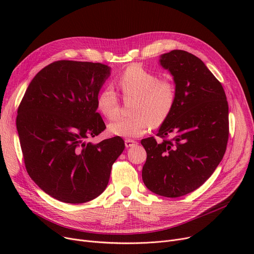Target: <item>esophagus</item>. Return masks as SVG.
<instances>
[{
	"label": "esophagus",
	"instance_id": "esophagus-1",
	"mask_svg": "<svg viewBox=\"0 0 254 254\" xmlns=\"http://www.w3.org/2000/svg\"><path fill=\"white\" fill-rule=\"evenodd\" d=\"M125 144H126V147L128 148V147H132V146L137 145V142L134 141V140H131V139H127L125 141Z\"/></svg>",
	"mask_w": 254,
	"mask_h": 254
}]
</instances>
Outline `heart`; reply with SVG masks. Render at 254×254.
<instances>
[{"mask_svg": "<svg viewBox=\"0 0 254 254\" xmlns=\"http://www.w3.org/2000/svg\"><path fill=\"white\" fill-rule=\"evenodd\" d=\"M125 101H130L129 114L109 125L112 135L123 138H135L144 135L151 126L161 127L172 114L177 100L175 83L169 79H159L157 75L132 64L116 77ZM98 110L107 119H115L120 110V103L111 86L103 87L97 95Z\"/></svg>", "mask_w": 254, "mask_h": 254, "instance_id": "b5f03b06", "label": "heart"}]
</instances>
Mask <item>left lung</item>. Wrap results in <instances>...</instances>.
<instances>
[{"label": "left lung", "instance_id": "obj_1", "mask_svg": "<svg viewBox=\"0 0 254 254\" xmlns=\"http://www.w3.org/2000/svg\"><path fill=\"white\" fill-rule=\"evenodd\" d=\"M161 64L174 76L177 100L156 134L163 140H141L147 152L142 179L152 192L178 197L203 185L221 162L229 140V104L221 83L191 53L172 50L161 57Z\"/></svg>", "mask_w": 254, "mask_h": 254}]
</instances>
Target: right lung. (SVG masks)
Instances as JSON below:
<instances>
[{"instance_id": "right-lung-1", "label": "right lung", "mask_w": 254, "mask_h": 254, "mask_svg": "<svg viewBox=\"0 0 254 254\" xmlns=\"http://www.w3.org/2000/svg\"><path fill=\"white\" fill-rule=\"evenodd\" d=\"M109 75L101 63H51L34 77L19 104L16 127L26 172L61 202L81 204L99 196L125 149L118 136L88 142L106 128L96 99Z\"/></svg>"}]
</instances>
